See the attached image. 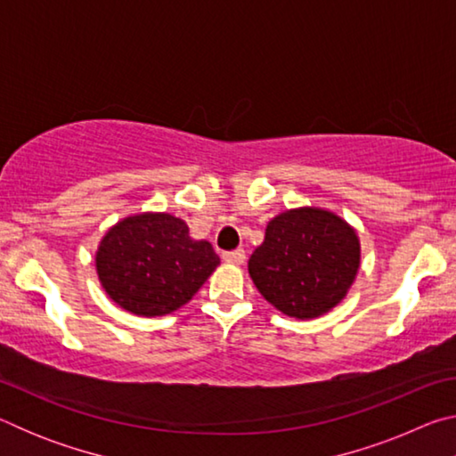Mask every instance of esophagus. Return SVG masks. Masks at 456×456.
Returning <instances> with one entry per match:
<instances>
[{"label": "esophagus", "mask_w": 456, "mask_h": 456, "mask_svg": "<svg viewBox=\"0 0 456 456\" xmlns=\"http://www.w3.org/2000/svg\"><path fill=\"white\" fill-rule=\"evenodd\" d=\"M223 261H227V264H243L245 261V251L243 249H235V251H225L223 253Z\"/></svg>", "instance_id": "esophagus-1"}]
</instances>
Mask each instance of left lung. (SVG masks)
Instances as JSON below:
<instances>
[{"mask_svg":"<svg viewBox=\"0 0 456 456\" xmlns=\"http://www.w3.org/2000/svg\"><path fill=\"white\" fill-rule=\"evenodd\" d=\"M358 267L356 231L315 207L277 215L249 257V275L261 296L297 320L318 318L342 302Z\"/></svg>","mask_w":456,"mask_h":456,"instance_id":"8db88e82","label":"left lung"}]
</instances>
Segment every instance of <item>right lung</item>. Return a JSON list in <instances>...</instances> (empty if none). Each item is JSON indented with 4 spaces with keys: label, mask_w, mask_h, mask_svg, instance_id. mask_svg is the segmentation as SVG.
Here are the masks:
<instances>
[{
    "label": "right lung",
    "mask_w": 456,
    "mask_h": 456,
    "mask_svg": "<svg viewBox=\"0 0 456 456\" xmlns=\"http://www.w3.org/2000/svg\"><path fill=\"white\" fill-rule=\"evenodd\" d=\"M217 265L211 243L191 239L184 221L168 213L122 219L96 251L98 277L108 296L122 310L146 318L179 310Z\"/></svg>",
    "instance_id": "1"
}]
</instances>
